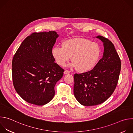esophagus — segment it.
Here are the masks:
<instances>
[{"mask_svg": "<svg viewBox=\"0 0 133 133\" xmlns=\"http://www.w3.org/2000/svg\"><path fill=\"white\" fill-rule=\"evenodd\" d=\"M64 74H69L70 73V71L69 70H66L64 71Z\"/></svg>", "mask_w": 133, "mask_h": 133, "instance_id": "34e87169", "label": "esophagus"}]
</instances>
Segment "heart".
<instances>
[{
  "label": "heart",
  "mask_w": 133,
  "mask_h": 133,
  "mask_svg": "<svg viewBox=\"0 0 133 133\" xmlns=\"http://www.w3.org/2000/svg\"><path fill=\"white\" fill-rule=\"evenodd\" d=\"M52 55L58 65L63 66L71 56L70 66L76 67L82 72L91 70L98 62L101 49L95 42L84 38H74L65 41L62 47L56 46L52 49Z\"/></svg>",
  "instance_id": "obj_1"
}]
</instances>
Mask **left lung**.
Instances as JSON below:
<instances>
[{"instance_id":"obj_1","label":"left lung","mask_w":133,"mask_h":133,"mask_svg":"<svg viewBox=\"0 0 133 133\" xmlns=\"http://www.w3.org/2000/svg\"><path fill=\"white\" fill-rule=\"evenodd\" d=\"M104 45V52L94 68L87 72L74 75V94L77 101L86 106L105 102L117 86L121 62L114 45L108 39L97 36Z\"/></svg>"}]
</instances>
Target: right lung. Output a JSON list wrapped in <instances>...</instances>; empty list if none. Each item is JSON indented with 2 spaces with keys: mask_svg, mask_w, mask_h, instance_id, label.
<instances>
[{
  "mask_svg": "<svg viewBox=\"0 0 133 133\" xmlns=\"http://www.w3.org/2000/svg\"><path fill=\"white\" fill-rule=\"evenodd\" d=\"M58 36L54 31L34 32L26 38L14 56L13 84L19 95L29 103L44 105L55 95V86L64 71L54 63L51 53Z\"/></svg>",
  "mask_w": 133,
  "mask_h": 133,
  "instance_id": "right-lung-1",
  "label": "right lung"
}]
</instances>
